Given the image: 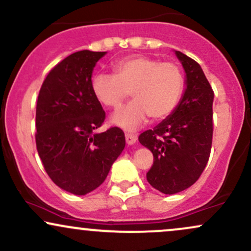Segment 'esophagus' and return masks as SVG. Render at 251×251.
Returning <instances> with one entry per match:
<instances>
[{
	"instance_id": "obj_1",
	"label": "esophagus",
	"mask_w": 251,
	"mask_h": 251,
	"mask_svg": "<svg viewBox=\"0 0 251 251\" xmlns=\"http://www.w3.org/2000/svg\"><path fill=\"white\" fill-rule=\"evenodd\" d=\"M125 138H126V143H127L128 145H133L138 139L137 134H133V133H126Z\"/></svg>"
}]
</instances>
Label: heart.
<instances>
[{"instance_id":"obj_1","label":"heart","mask_w":251,"mask_h":251,"mask_svg":"<svg viewBox=\"0 0 251 251\" xmlns=\"http://www.w3.org/2000/svg\"><path fill=\"white\" fill-rule=\"evenodd\" d=\"M116 76L97 73L91 88L98 101L118 108L132 96L134 100L116 112L111 122L125 131H134L148 122L149 117L164 119L179 103L184 91V76L174 62H160L153 57L134 55L119 60L113 66Z\"/></svg>"}]
</instances>
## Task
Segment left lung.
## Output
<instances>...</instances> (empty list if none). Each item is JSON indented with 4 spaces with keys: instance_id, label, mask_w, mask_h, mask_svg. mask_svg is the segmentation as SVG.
<instances>
[{
    "instance_id": "obj_1",
    "label": "left lung",
    "mask_w": 251,
    "mask_h": 251,
    "mask_svg": "<svg viewBox=\"0 0 251 251\" xmlns=\"http://www.w3.org/2000/svg\"><path fill=\"white\" fill-rule=\"evenodd\" d=\"M175 54L185 72L180 101L166 119L139 135V143L154 158L148 181L165 195L178 194L197 181L212 144L214 91L195 60L179 50Z\"/></svg>"
}]
</instances>
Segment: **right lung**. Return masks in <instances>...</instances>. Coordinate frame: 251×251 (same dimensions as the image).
Masks as SVG:
<instances>
[{"mask_svg": "<svg viewBox=\"0 0 251 251\" xmlns=\"http://www.w3.org/2000/svg\"><path fill=\"white\" fill-rule=\"evenodd\" d=\"M105 55L91 50L71 54L48 73L37 98V152L50 179L77 196L101 185L125 148L119 127L96 133L105 111L92 92L91 79Z\"/></svg>", "mask_w": 251, "mask_h": 251, "instance_id": "obj_1", "label": "right lung"}]
</instances>
